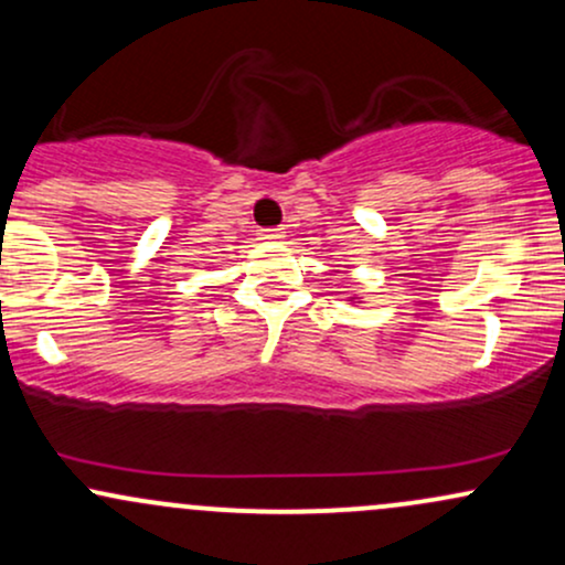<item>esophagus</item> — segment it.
I'll return each mask as SVG.
<instances>
[{"mask_svg":"<svg viewBox=\"0 0 565 565\" xmlns=\"http://www.w3.org/2000/svg\"><path fill=\"white\" fill-rule=\"evenodd\" d=\"M284 236H287V231H284V228H265V231L260 233L263 242H281Z\"/></svg>","mask_w":565,"mask_h":565,"instance_id":"esophagus-1","label":"esophagus"}]
</instances>
